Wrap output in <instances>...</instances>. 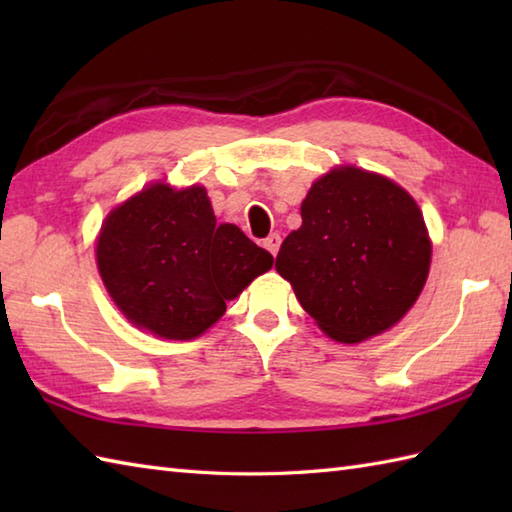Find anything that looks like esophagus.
Segmentation results:
<instances>
[{"label": "esophagus", "mask_w": 512, "mask_h": 512, "mask_svg": "<svg viewBox=\"0 0 512 512\" xmlns=\"http://www.w3.org/2000/svg\"><path fill=\"white\" fill-rule=\"evenodd\" d=\"M264 246H266V250L273 257H277V253H279V246H281V235L279 233H273V235H268L266 239H264Z\"/></svg>", "instance_id": "esophagus-1"}]
</instances>
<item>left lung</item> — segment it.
<instances>
[{
    "label": "left lung",
    "instance_id": "8db88e82",
    "mask_svg": "<svg viewBox=\"0 0 512 512\" xmlns=\"http://www.w3.org/2000/svg\"><path fill=\"white\" fill-rule=\"evenodd\" d=\"M301 220L275 268L330 339L361 343L405 317L431 264L424 217L405 189L336 167L310 187Z\"/></svg>",
    "mask_w": 512,
    "mask_h": 512
}]
</instances>
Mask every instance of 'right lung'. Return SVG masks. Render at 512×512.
Returning <instances> with one entry per match:
<instances>
[{
    "label": "right lung",
    "instance_id": "1",
    "mask_svg": "<svg viewBox=\"0 0 512 512\" xmlns=\"http://www.w3.org/2000/svg\"><path fill=\"white\" fill-rule=\"evenodd\" d=\"M96 264L136 328L189 341L206 332L273 255L235 224H217L204 187L154 182L105 217Z\"/></svg>",
    "mask_w": 512,
    "mask_h": 512
}]
</instances>
